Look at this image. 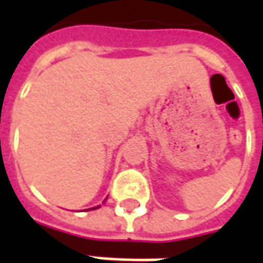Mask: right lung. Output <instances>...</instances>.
<instances>
[{"label": "right lung", "instance_id": "obj_1", "mask_svg": "<svg viewBox=\"0 0 263 263\" xmlns=\"http://www.w3.org/2000/svg\"><path fill=\"white\" fill-rule=\"evenodd\" d=\"M98 208H99V206H98ZM92 209H95V208H92Z\"/></svg>", "mask_w": 263, "mask_h": 263}]
</instances>
